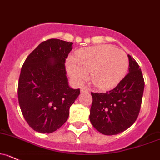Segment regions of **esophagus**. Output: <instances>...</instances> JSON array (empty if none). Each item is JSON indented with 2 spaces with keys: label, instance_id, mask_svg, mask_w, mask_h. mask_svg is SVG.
Returning a JSON list of instances; mask_svg holds the SVG:
<instances>
[{
  "label": "esophagus",
  "instance_id": "34e87169",
  "mask_svg": "<svg viewBox=\"0 0 160 160\" xmlns=\"http://www.w3.org/2000/svg\"><path fill=\"white\" fill-rule=\"evenodd\" d=\"M80 92H81V93H88L89 91L86 87H83V88L80 89Z\"/></svg>",
  "mask_w": 160,
  "mask_h": 160
}]
</instances>
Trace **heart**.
Here are the masks:
<instances>
[{
    "label": "heart",
    "instance_id": "b5f03b06",
    "mask_svg": "<svg viewBox=\"0 0 160 160\" xmlns=\"http://www.w3.org/2000/svg\"><path fill=\"white\" fill-rule=\"evenodd\" d=\"M129 58L123 50L111 45H99L81 49L75 60L68 58L67 72L77 85H81L91 72V81L97 88L107 90L117 87L125 77Z\"/></svg>",
    "mask_w": 160,
    "mask_h": 160
}]
</instances>
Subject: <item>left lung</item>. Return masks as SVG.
I'll use <instances>...</instances> for the list:
<instances>
[{"label": "left lung", "instance_id": "obj_1", "mask_svg": "<svg viewBox=\"0 0 160 160\" xmlns=\"http://www.w3.org/2000/svg\"><path fill=\"white\" fill-rule=\"evenodd\" d=\"M129 73L113 90L91 93L93 97L90 120L104 135L123 132L137 119L144 90L142 71L133 58L128 55Z\"/></svg>", "mask_w": 160, "mask_h": 160}]
</instances>
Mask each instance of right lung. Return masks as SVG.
Listing matches in <instances>:
<instances>
[{
    "mask_svg": "<svg viewBox=\"0 0 160 160\" xmlns=\"http://www.w3.org/2000/svg\"><path fill=\"white\" fill-rule=\"evenodd\" d=\"M73 43L50 39L30 53L21 68L18 101L30 127L41 133H50L67 120L70 107L80 95V89L69 86L65 60Z\"/></svg>",
    "mask_w": 160,
    "mask_h": 160,
    "instance_id": "obj_1",
    "label": "right lung"
}]
</instances>
